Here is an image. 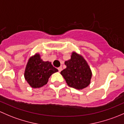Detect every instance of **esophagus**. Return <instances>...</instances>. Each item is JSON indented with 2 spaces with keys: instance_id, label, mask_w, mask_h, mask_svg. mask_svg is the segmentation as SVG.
Returning <instances> with one entry per match:
<instances>
[{
  "instance_id": "esophagus-1",
  "label": "esophagus",
  "mask_w": 124,
  "mask_h": 124,
  "mask_svg": "<svg viewBox=\"0 0 124 124\" xmlns=\"http://www.w3.org/2000/svg\"><path fill=\"white\" fill-rule=\"evenodd\" d=\"M58 71H59V72H60V71L62 70V67H59L58 68Z\"/></svg>"
}]
</instances>
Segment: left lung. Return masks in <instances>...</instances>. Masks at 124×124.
<instances>
[{
  "instance_id": "8db88e82",
  "label": "left lung",
  "mask_w": 124,
  "mask_h": 124,
  "mask_svg": "<svg viewBox=\"0 0 124 124\" xmlns=\"http://www.w3.org/2000/svg\"><path fill=\"white\" fill-rule=\"evenodd\" d=\"M64 64L66 68L60 73L69 86L76 90H82L90 85L92 71L81 55L73 52L70 59L66 61Z\"/></svg>"
}]
</instances>
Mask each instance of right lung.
Here are the masks:
<instances>
[{
	"label": "right lung",
	"mask_w": 124,
	"mask_h": 124,
	"mask_svg": "<svg viewBox=\"0 0 124 124\" xmlns=\"http://www.w3.org/2000/svg\"><path fill=\"white\" fill-rule=\"evenodd\" d=\"M58 71L51 62H43L40 54L36 53L28 60L24 71V78L31 88H38L45 85L49 77Z\"/></svg>",
	"instance_id": "obj_1"
}]
</instances>
